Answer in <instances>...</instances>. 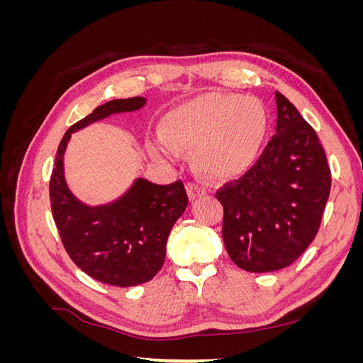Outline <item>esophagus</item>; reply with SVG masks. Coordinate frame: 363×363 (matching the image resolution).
<instances>
[{
  "label": "esophagus",
  "mask_w": 363,
  "mask_h": 363,
  "mask_svg": "<svg viewBox=\"0 0 363 363\" xmlns=\"http://www.w3.org/2000/svg\"><path fill=\"white\" fill-rule=\"evenodd\" d=\"M186 189H188L189 194V199L194 201L199 199V196H203L206 194V189L200 184H195V183H188L186 184Z\"/></svg>",
  "instance_id": "1"
}]
</instances>
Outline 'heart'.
<instances>
[{"instance_id":"heart-1","label":"heart","mask_w":363,"mask_h":363,"mask_svg":"<svg viewBox=\"0 0 363 363\" xmlns=\"http://www.w3.org/2000/svg\"><path fill=\"white\" fill-rule=\"evenodd\" d=\"M267 131L268 115L256 98L207 92L172 108L151 152L162 159L194 148L195 164L208 177L236 179L257 162Z\"/></svg>"}]
</instances>
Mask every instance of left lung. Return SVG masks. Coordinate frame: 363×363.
I'll return each mask as SVG.
<instances>
[{
  "label": "left lung",
  "instance_id": "left-lung-1",
  "mask_svg": "<svg viewBox=\"0 0 363 363\" xmlns=\"http://www.w3.org/2000/svg\"><path fill=\"white\" fill-rule=\"evenodd\" d=\"M276 135L242 179L216 192L224 245L239 268L289 267L312 244L330 194V168L315 130L276 92Z\"/></svg>",
  "mask_w": 363,
  "mask_h": 363
}]
</instances>
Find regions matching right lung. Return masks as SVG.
Instances as JSON below:
<instances>
[{
    "mask_svg": "<svg viewBox=\"0 0 363 363\" xmlns=\"http://www.w3.org/2000/svg\"><path fill=\"white\" fill-rule=\"evenodd\" d=\"M145 104L144 96L112 100L74 124L57 148L50 180L54 223L69 257L87 276L119 288L150 281L160 271L168 236L188 207V194L182 182L160 186L138 177L116 200L89 206L71 192L63 157L75 131Z\"/></svg>",
    "mask_w": 363,
    "mask_h": 363,
    "instance_id": "1",
    "label": "right lung"
}]
</instances>
